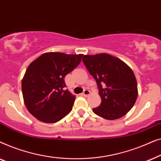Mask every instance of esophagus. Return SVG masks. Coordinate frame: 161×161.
<instances>
[{"instance_id": "obj_1", "label": "esophagus", "mask_w": 161, "mask_h": 161, "mask_svg": "<svg viewBox=\"0 0 161 161\" xmlns=\"http://www.w3.org/2000/svg\"><path fill=\"white\" fill-rule=\"evenodd\" d=\"M89 94H90V91H89V90H88V89H85L84 91H83V93H82V95L83 96H85V97L89 96Z\"/></svg>"}]
</instances>
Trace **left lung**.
<instances>
[{
    "label": "left lung",
    "mask_w": 161,
    "mask_h": 161,
    "mask_svg": "<svg viewBox=\"0 0 161 161\" xmlns=\"http://www.w3.org/2000/svg\"><path fill=\"white\" fill-rule=\"evenodd\" d=\"M82 60L95 79L102 100L101 104L93 108L94 113L114 120L130 111L138 97L137 81L131 68L107 53L84 55Z\"/></svg>",
    "instance_id": "1"
}]
</instances>
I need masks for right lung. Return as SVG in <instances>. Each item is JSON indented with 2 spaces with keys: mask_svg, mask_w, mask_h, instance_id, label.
Returning <instances> with one entry per match:
<instances>
[{
  "mask_svg": "<svg viewBox=\"0 0 161 161\" xmlns=\"http://www.w3.org/2000/svg\"><path fill=\"white\" fill-rule=\"evenodd\" d=\"M83 54L45 53L32 61L22 80V92L28 111L41 122L55 123L72 111L75 96L66 86V75L72 71Z\"/></svg>",
  "mask_w": 161,
  "mask_h": 161,
  "instance_id": "right-lung-1",
  "label": "right lung"
}]
</instances>
